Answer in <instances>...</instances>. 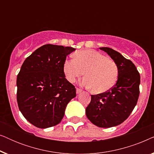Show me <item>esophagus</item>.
I'll list each match as a JSON object with an SVG mask.
<instances>
[{"label":"esophagus","mask_w":154,"mask_h":154,"mask_svg":"<svg viewBox=\"0 0 154 154\" xmlns=\"http://www.w3.org/2000/svg\"><path fill=\"white\" fill-rule=\"evenodd\" d=\"M82 92V90L79 89V88H76V94H79Z\"/></svg>","instance_id":"obj_1"}]
</instances>
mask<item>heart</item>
<instances>
[{
  "label": "heart",
  "instance_id": "b5f03b06",
  "mask_svg": "<svg viewBox=\"0 0 154 154\" xmlns=\"http://www.w3.org/2000/svg\"><path fill=\"white\" fill-rule=\"evenodd\" d=\"M74 60H66L63 71L66 80L73 83L85 72L82 85L94 94L104 93L116 83L119 69L114 61L92 50H80L73 54Z\"/></svg>",
  "mask_w": 154,
  "mask_h": 154
}]
</instances>
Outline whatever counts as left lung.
I'll list each match as a JSON object with an SVG mask.
<instances>
[{
  "label": "left lung",
  "instance_id": "left-lung-1",
  "mask_svg": "<svg viewBox=\"0 0 154 154\" xmlns=\"http://www.w3.org/2000/svg\"><path fill=\"white\" fill-rule=\"evenodd\" d=\"M117 64L119 75L116 85L104 93L91 95L85 109L86 116L100 128L119 125L128 119L140 95V75L136 66L119 52L109 48H100Z\"/></svg>",
  "mask_w": 154,
  "mask_h": 154
}]
</instances>
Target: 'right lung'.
Wrapping results in <instances>:
<instances>
[{"label": "right lung", "instance_id": "add662e5", "mask_svg": "<svg viewBox=\"0 0 154 154\" xmlns=\"http://www.w3.org/2000/svg\"><path fill=\"white\" fill-rule=\"evenodd\" d=\"M71 47L47 44L35 50L21 67L17 78L19 109L29 123L39 128L57 125L75 88L65 79L63 65Z\"/></svg>", "mask_w": 154, "mask_h": 154}]
</instances>
